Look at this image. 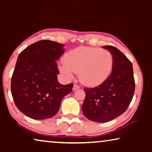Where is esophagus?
I'll return each instance as SVG.
<instances>
[{
	"mask_svg": "<svg viewBox=\"0 0 152 152\" xmlns=\"http://www.w3.org/2000/svg\"><path fill=\"white\" fill-rule=\"evenodd\" d=\"M79 88H80V86L78 85H77V84H74L73 86V91H76V90H78Z\"/></svg>",
	"mask_w": 152,
	"mask_h": 152,
	"instance_id": "esophagus-1",
	"label": "esophagus"
}]
</instances>
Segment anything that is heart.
Masks as SVG:
<instances>
[{"instance_id": "b5f03b06", "label": "heart", "mask_w": 152, "mask_h": 152, "mask_svg": "<svg viewBox=\"0 0 152 152\" xmlns=\"http://www.w3.org/2000/svg\"><path fill=\"white\" fill-rule=\"evenodd\" d=\"M64 63L59 69L67 78L72 79L74 73H76L84 85L96 86L109 76L113 67V57L107 50L79 47L64 56Z\"/></svg>"}]
</instances>
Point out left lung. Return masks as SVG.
<instances>
[{
	"instance_id": "obj_1",
	"label": "left lung",
	"mask_w": 152,
	"mask_h": 152,
	"mask_svg": "<svg viewBox=\"0 0 152 152\" xmlns=\"http://www.w3.org/2000/svg\"><path fill=\"white\" fill-rule=\"evenodd\" d=\"M113 57L110 75L103 83L93 88H85L82 110L87 119L106 123L124 113L133 99L135 81L132 64L125 54L113 46L106 45Z\"/></svg>"
}]
</instances>
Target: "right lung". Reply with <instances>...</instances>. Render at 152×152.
Returning <instances> with one entry per match:
<instances>
[{"mask_svg":"<svg viewBox=\"0 0 152 152\" xmlns=\"http://www.w3.org/2000/svg\"><path fill=\"white\" fill-rule=\"evenodd\" d=\"M64 45L50 40L33 43L18 56L11 80V94L20 112L33 119L54 116L61 100L72 91V84L59 83L56 61Z\"/></svg>","mask_w":152,"mask_h":152,"instance_id":"right-lung-1","label":"right lung"}]
</instances>
